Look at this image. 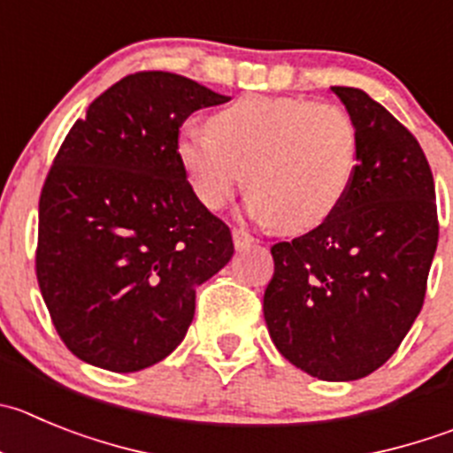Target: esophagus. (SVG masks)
Segmentation results:
<instances>
[{"mask_svg":"<svg viewBox=\"0 0 453 453\" xmlns=\"http://www.w3.org/2000/svg\"><path fill=\"white\" fill-rule=\"evenodd\" d=\"M232 241H234L236 248H248L252 243H257L255 236L248 230H241V227H232Z\"/></svg>","mask_w":453,"mask_h":453,"instance_id":"esophagus-1","label":"esophagus"}]
</instances>
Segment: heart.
Masks as SVG:
<instances>
[{"label": "heart", "mask_w": 453, "mask_h": 453, "mask_svg": "<svg viewBox=\"0 0 453 453\" xmlns=\"http://www.w3.org/2000/svg\"><path fill=\"white\" fill-rule=\"evenodd\" d=\"M210 129L180 131L176 151L198 201L226 205L243 180L250 210L281 232L335 212L350 185L357 134L335 103L246 96L217 111Z\"/></svg>", "instance_id": "heart-1"}]
</instances>
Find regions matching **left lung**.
<instances>
[{"mask_svg": "<svg viewBox=\"0 0 453 453\" xmlns=\"http://www.w3.org/2000/svg\"><path fill=\"white\" fill-rule=\"evenodd\" d=\"M331 91L355 125L357 163L331 217L270 248L264 317L290 365L346 382L380 369L416 322L438 246V210L411 131L362 88Z\"/></svg>", "mask_w": 453, "mask_h": 453, "instance_id": "obj_1", "label": "left lung"}]
</instances>
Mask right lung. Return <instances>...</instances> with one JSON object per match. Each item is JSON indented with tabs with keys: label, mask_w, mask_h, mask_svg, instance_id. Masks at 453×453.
<instances>
[{
	"label": "right lung",
	"mask_w": 453,
	"mask_h": 453,
	"mask_svg": "<svg viewBox=\"0 0 453 453\" xmlns=\"http://www.w3.org/2000/svg\"><path fill=\"white\" fill-rule=\"evenodd\" d=\"M230 98L165 71L100 93L55 154L40 194L35 274L66 349L131 373L183 342L194 288L230 261V227L196 198L180 127Z\"/></svg>",
	"instance_id": "1"
}]
</instances>
